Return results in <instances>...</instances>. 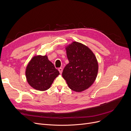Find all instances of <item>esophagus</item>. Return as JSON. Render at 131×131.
<instances>
[{
  "instance_id": "esophagus-1",
  "label": "esophagus",
  "mask_w": 131,
  "mask_h": 131,
  "mask_svg": "<svg viewBox=\"0 0 131 131\" xmlns=\"http://www.w3.org/2000/svg\"><path fill=\"white\" fill-rule=\"evenodd\" d=\"M58 71H59V73H60V74H61L62 72H63V68H62L61 67L59 68H58Z\"/></svg>"
}]
</instances>
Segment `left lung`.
I'll use <instances>...</instances> for the list:
<instances>
[{"instance_id": "left-lung-1", "label": "left lung", "mask_w": 131, "mask_h": 131, "mask_svg": "<svg viewBox=\"0 0 131 131\" xmlns=\"http://www.w3.org/2000/svg\"><path fill=\"white\" fill-rule=\"evenodd\" d=\"M65 49L69 63L65 67L62 76L72 90L83 91L92 85L97 78V59L90 48L76 41Z\"/></svg>"}]
</instances>
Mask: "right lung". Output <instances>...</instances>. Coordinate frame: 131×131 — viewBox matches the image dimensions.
<instances>
[{
	"mask_svg": "<svg viewBox=\"0 0 131 131\" xmlns=\"http://www.w3.org/2000/svg\"><path fill=\"white\" fill-rule=\"evenodd\" d=\"M59 75L47 55L34 56L27 64L25 75L29 85L36 90L46 91Z\"/></svg>",
	"mask_w": 131,
	"mask_h": 131,
	"instance_id": "obj_1",
	"label": "right lung"
}]
</instances>
